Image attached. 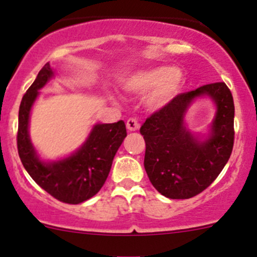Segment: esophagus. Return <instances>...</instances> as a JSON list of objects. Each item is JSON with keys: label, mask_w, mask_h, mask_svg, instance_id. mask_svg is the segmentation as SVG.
I'll use <instances>...</instances> for the list:
<instances>
[{"label": "esophagus", "mask_w": 257, "mask_h": 257, "mask_svg": "<svg viewBox=\"0 0 257 257\" xmlns=\"http://www.w3.org/2000/svg\"><path fill=\"white\" fill-rule=\"evenodd\" d=\"M126 129L129 132H136L139 129V123L136 118H129L126 120Z\"/></svg>", "instance_id": "1"}]
</instances>
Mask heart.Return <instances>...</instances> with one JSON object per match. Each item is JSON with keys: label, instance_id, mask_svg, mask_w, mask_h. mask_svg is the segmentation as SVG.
<instances>
[{"label": "heart", "instance_id": "b5f03b06", "mask_svg": "<svg viewBox=\"0 0 257 257\" xmlns=\"http://www.w3.org/2000/svg\"><path fill=\"white\" fill-rule=\"evenodd\" d=\"M185 77L179 67H153L120 78V87L131 94H144V104L150 110L167 107L179 94Z\"/></svg>", "mask_w": 257, "mask_h": 257}]
</instances>
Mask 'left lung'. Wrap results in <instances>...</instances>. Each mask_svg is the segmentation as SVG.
Returning <instances> with one entry per match:
<instances>
[{
	"mask_svg": "<svg viewBox=\"0 0 257 257\" xmlns=\"http://www.w3.org/2000/svg\"><path fill=\"white\" fill-rule=\"evenodd\" d=\"M208 96L215 115L206 136L193 134L185 115L198 97ZM235 107L225 83H211L177 95L142 125L145 141L144 168L150 183L169 199L198 195L217 178L234 147Z\"/></svg>",
	"mask_w": 257,
	"mask_h": 257,
	"instance_id": "1",
	"label": "left lung"
}]
</instances>
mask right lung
I'll use <instances>...</instances> for the list:
<instances>
[{
  "label": "right lung",
  "mask_w": 257,
  "mask_h": 257,
  "mask_svg": "<svg viewBox=\"0 0 257 257\" xmlns=\"http://www.w3.org/2000/svg\"><path fill=\"white\" fill-rule=\"evenodd\" d=\"M53 77V69L46 63L23 95L18 112V154L25 169L43 190L63 203L80 204L104 185L114 155L126 137L125 124L123 120L95 124L84 143L71 155L52 162L42 160L31 142L30 116L40 89Z\"/></svg>",
  "instance_id": "add662e5"
}]
</instances>
